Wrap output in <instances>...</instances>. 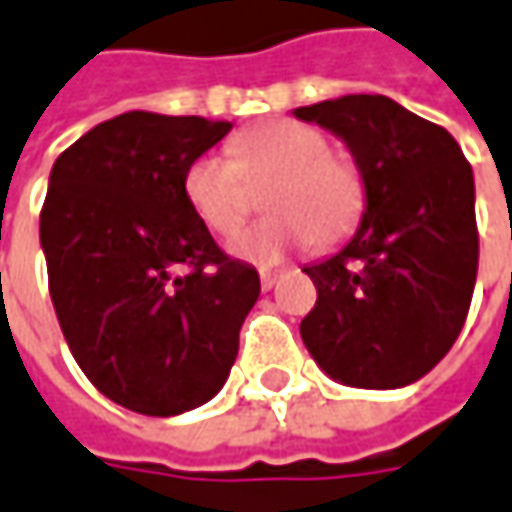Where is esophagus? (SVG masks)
Instances as JSON below:
<instances>
[{
    "mask_svg": "<svg viewBox=\"0 0 512 512\" xmlns=\"http://www.w3.org/2000/svg\"><path fill=\"white\" fill-rule=\"evenodd\" d=\"M280 275H283L280 269H263V272H260V286L269 292V289H272V286L280 280Z\"/></svg>",
    "mask_w": 512,
    "mask_h": 512,
    "instance_id": "esophagus-1",
    "label": "esophagus"
}]
</instances>
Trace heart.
I'll use <instances>...</instances> for the list:
<instances>
[{
	"instance_id": "b5f03b06",
	"label": "heart",
	"mask_w": 512,
	"mask_h": 512,
	"mask_svg": "<svg viewBox=\"0 0 512 512\" xmlns=\"http://www.w3.org/2000/svg\"><path fill=\"white\" fill-rule=\"evenodd\" d=\"M232 157L200 154L183 174L191 212L214 234H232L252 212L249 183L275 180L266 194L269 220L229 243L234 257L272 266L292 249L335 246L358 229L367 183L352 160L332 154L321 128L295 120L260 123L232 143Z\"/></svg>"
}]
</instances>
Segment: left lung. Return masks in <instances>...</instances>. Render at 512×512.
<instances>
[{"label":"left lung","instance_id":"1","mask_svg":"<svg viewBox=\"0 0 512 512\" xmlns=\"http://www.w3.org/2000/svg\"><path fill=\"white\" fill-rule=\"evenodd\" d=\"M295 117L344 140L367 183L355 234L303 266L318 300L300 338L346 387H407L450 352L473 300V168L447 128L381 94L303 105Z\"/></svg>","mask_w":512,"mask_h":512}]
</instances>
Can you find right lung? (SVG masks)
I'll return each instance as SVG.
<instances>
[{
    "label": "right lung",
    "mask_w": 512,
    "mask_h": 512,
    "mask_svg": "<svg viewBox=\"0 0 512 512\" xmlns=\"http://www.w3.org/2000/svg\"><path fill=\"white\" fill-rule=\"evenodd\" d=\"M226 120L128 111L56 157L39 214L56 318L88 381L125 410L168 418L212 401L260 295L220 252L183 174Z\"/></svg>",
    "instance_id": "1"
}]
</instances>
